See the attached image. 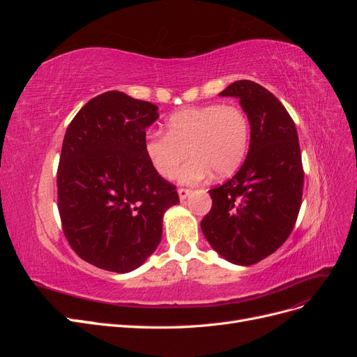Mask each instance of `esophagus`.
<instances>
[{
  "mask_svg": "<svg viewBox=\"0 0 357 357\" xmlns=\"http://www.w3.org/2000/svg\"><path fill=\"white\" fill-rule=\"evenodd\" d=\"M192 193V190L190 189H185V188H180L178 189V198H180V201H185L189 195Z\"/></svg>",
  "mask_w": 357,
  "mask_h": 357,
  "instance_id": "1",
  "label": "esophagus"
}]
</instances>
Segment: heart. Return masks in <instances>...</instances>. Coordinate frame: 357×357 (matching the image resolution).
Returning <instances> with one entry per match:
<instances>
[{"label":"heart","instance_id":"b5f03b06","mask_svg":"<svg viewBox=\"0 0 357 357\" xmlns=\"http://www.w3.org/2000/svg\"><path fill=\"white\" fill-rule=\"evenodd\" d=\"M250 125L245 113L234 104H208L171 114L167 134L146 137L144 152L150 165L164 178H174L188 155L193 156L181 168L178 180L195 185L207 178L231 176L245 158Z\"/></svg>","mask_w":357,"mask_h":357}]
</instances>
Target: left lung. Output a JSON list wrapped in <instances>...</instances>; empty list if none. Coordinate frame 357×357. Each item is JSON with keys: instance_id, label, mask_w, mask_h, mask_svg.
Listing matches in <instances>:
<instances>
[{"instance_id": "obj_1", "label": "left lung", "mask_w": 357, "mask_h": 357, "mask_svg": "<svg viewBox=\"0 0 357 357\" xmlns=\"http://www.w3.org/2000/svg\"><path fill=\"white\" fill-rule=\"evenodd\" d=\"M238 98L250 123V149L236 174L210 189L213 205L201 222L210 245L235 265L273 255L296 223L304 188L295 122L264 86L238 80L219 93Z\"/></svg>"}]
</instances>
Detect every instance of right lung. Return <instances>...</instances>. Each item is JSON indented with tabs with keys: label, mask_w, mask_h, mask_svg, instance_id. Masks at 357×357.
<instances>
[{
	"label": "right lung",
	"mask_w": 357,
	"mask_h": 357,
	"mask_svg": "<svg viewBox=\"0 0 357 357\" xmlns=\"http://www.w3.org/2000/svg\"><path fill=\"white\" fill-rule=\"evenodd\" d=\"M158 107L109 91L75 114L63 137L58 208L63 235L83 261L105 271L143 265L162 238L165 211L180 202L144 152Z\"/></svg>",
	"instance_id": "add662e5"
}]
</instances>
